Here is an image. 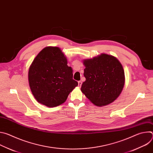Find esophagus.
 I'll use <instances>...</instances> for the list:
<instances>
[{
	"instance_id": "obj_1",
	"label": "esophagus",
	"mask_w": 153,
	"mask_h": 153,
	"mask_svg": "<svg viewBox=\"0 0 153 153\" xmlns=\"http://www.w3.org/2000/svg\"><path fill=\"white\" fill-rule=\"evenodd\" d=\"M78 85H79V86L80 87L81 85H82V82L81 81H79L78 82Z\"/></svg>"
}]
</instances>
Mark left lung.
<instances>
[{"label":"left lung","instance_id":"1","mask_svg":"<svg viewBox=\"0 0 153 153\" xmlns=\"http://www.w3.org/2000/svg\"><path fill=\"white\" fill-rule=\"evenodd\" d=\"M86 78L82 92L97 106L112 103L121 93L125 83V74L120 62L114 56L102 54L83 61Z\"/></svg>","mask_w":153,"mask_h":153}]
</instances>
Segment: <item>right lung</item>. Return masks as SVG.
<instances>
[{
    "instance_id": "obj_1",
    "label": "right lung",
    "mask_w": 153,
    "mask_h": 153,
    "mask_svg": "<svg viewBox=\"0 0 153 153\" xmlns=\"http://www.w3.org/2000/svg\"><path fill=\"white\" fill-rule=\"evenodd\" d=\"M73 70L57 47H47L36 57L28 71L29 85L36 99L48 107L66 101L78 82Z\"/></svg>"
}]
</instances>
